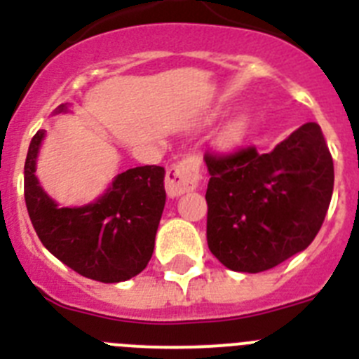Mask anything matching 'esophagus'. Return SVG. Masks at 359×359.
Instances as JSON below:
<instances>
[{
  "mask_svg": "<svg viewBox=\"0 0 359 359\" xmlns=\"http://www.w3.org/2000/svg\"><path fill=\"white\" fill-rule=\"evenodd\" d=\"M199 160L196 156H187L182 161L169 167L165 174V189L170 198L185 194L189 190H194L201 180V169Z\"/></svg>",
  "mask_w": 359,
  "mask_h": 359,
  "instance_id": "1",
  "label": "esophagus"
}]
</instances>
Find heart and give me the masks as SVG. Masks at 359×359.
Masks as SVG:
<instances>
[{
	"label": "heart",
	"instance_id": "1",
	"mask_svg": "<svg viewBox=\"0 0 359 359\" xmlns=\"http://www.w3.org/2000/svg\"><path fill=\"white\" fill-rule=\"evenodd\" d=\"M243 131H244V122L243 120H236V122H231L226 128V131H224V140L226 142L239 140Z\"/></svg>",
	"mask_w": 359,
	"mask_h": 359
}]
</instances>
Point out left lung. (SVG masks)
Here are the masks:
<instances>
[{
  "instance_id": "obj_1",
  "label": "left lung",
  "mask_w": 359,
  "mask_h": 359,
  "mask_svg": "<svg viewBox=\"0 0 359 359\" xmlns=\"http://www.w3.org/2000/svg\"><path fill=\"white\" fill-rule=\"evenodd\" d=\"M203 158L210 174L207 241L221 264L259 273L313 243L334 187L318 123H304L266 154L248 145Z\"/></svg>"
}]
</instances>
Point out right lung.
Returning a JSON list of instances; mask_svg holds the SVG:
<instances>
[{
    "label": "right lung",
    "instance_id": "add662e5",
    "mask_svg": "<svg viewBox=\"0 0 359 359\" xmlns=\"http://www.w3.org/2000/svg\"><path fill=\"white\" fill-rule=\"evenodd\" d=\"M65 104L55 113H66ZM44 129L36 133L25 161V201L37 237L52 255L86 278L129 280L144 271L154 250L165 207V169L135 167L118 174L106 194L86 207H59L36 176Z\"/></svg>",
    "mask_w": 359,
    "mask_h": 359
}]
</instances>
